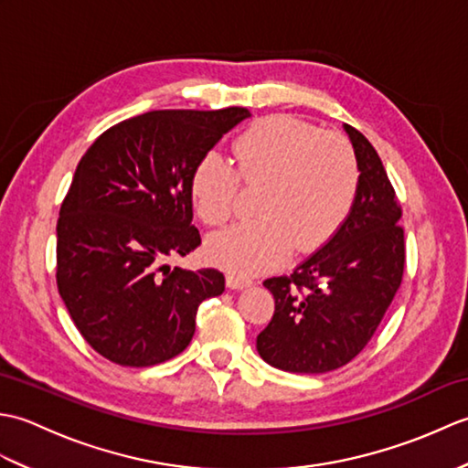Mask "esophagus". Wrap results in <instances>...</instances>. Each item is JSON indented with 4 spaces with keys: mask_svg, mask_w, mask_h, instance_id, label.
<instances>
[{
    "mask_svg": "<svg viewBox=\"0 0 468 468\" xmlns=\"http://www.w3.org/2000/svg\"><path fill=\"white\" fill-rule=\"evenodd\" d=\"M253 282L250 277H241L237 273H229L227 275V287L229 290H243V287H250Z\"/></svg>",
    "mask_w": 468,
    "mask_h": 468,
    "instance_id": "34e87169",
    "label": "esophagus"
}]
</instances>
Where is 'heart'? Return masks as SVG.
Masks as SVG:
<instances>
[{
	"label": "heart",
	"instance_id": "heart-1",
	"mask_svg": "<svg viewBox=\"0 0 468 468\" xmlns=\"http://www.w3.org/2000/svg\"><path fill=\"white\" fill-rule=\"evenodd\" d=\"M235 168L221 154L201 156L191 175V198L208 227L235 215L239 183L257 186V218L208 237V260L235 273L270 270L292 251H314L350 215L360 165L354 146L337 133L290 116L251 124L231 144Z\"/></svg>",
	"mask_w": 468,
	"mask_h": 468
}]
</instances>
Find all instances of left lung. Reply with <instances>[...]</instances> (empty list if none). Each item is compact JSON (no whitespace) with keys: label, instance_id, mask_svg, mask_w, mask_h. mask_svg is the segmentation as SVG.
I'll list each match as a JSON object with an SVG mask.
<instances>
[{"label":"left lung","instance_id":"8db88e82","mask_svg":"<svg viewBox=\"0 0 468 468\" xmlns=\"http://www.w3.org/2000/svg\"><path fill=\"white\" fill-rule=\"evenodd\" d=\"M360 165L350 215L322 250L290 275L270 277L271 322L257 335L267 364L293 374L342 367L372 340L402 283V208L370 141L344 124Z\"/></svg>","mask_w":468,"mask_h":468}]
</instances>
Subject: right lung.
I'll list each match as a JSON object with an SVG mask.
<instances>
[{
  "label": "right lung",
  "instance_id": "obj_1",
  "mask_svg": "<svg viewBox=\"0 0 468 468\" xmlns=\"http://www.w3.org/2000/svg\"><path fill=\"white\" fill-rule=\"evenodd\" d=\"M247 108L153 111L108 128L88 148L59 207L58 292L94 350L118 366L171 360L191 344L197 310L225 292L218 270L166 261L201 245L195 165Z\"/></svg>",
  "mask_w": 468,
  "mask_h": 468
}]
</instances>
